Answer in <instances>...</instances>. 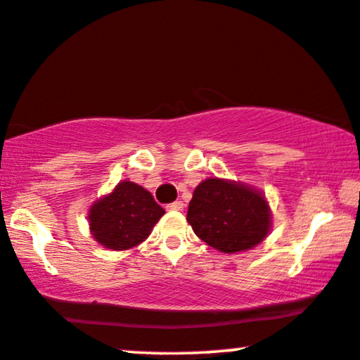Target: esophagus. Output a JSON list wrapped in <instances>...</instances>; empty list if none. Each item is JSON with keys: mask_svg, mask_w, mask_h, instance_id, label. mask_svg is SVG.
<instances>
[{"mask_svg": "<svg viewBox=\"0 0 360 360\" xmlns=\"http://www.w3.org/2000/svg\"><path fill=\"white\" fill-rule=\"evenodd\" d=\"M166 209H167V210H183V209H184V204L181 202V200H174V202L167 204Z\"/></svg>", "mask_w": 360, "mask_h": 360, "instance_id": "esophagus-1", "label": "esophagus"}]
</instances>
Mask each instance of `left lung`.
Masks as SVG:
<instances>
[{
  "label": "left lung",
  "instance_id": "1",
  "mask_svg": "<svg viewBox=\"0 0 360 360\" xmlns=\"http://www.w3.org/2000/svg\"><path fill=\"white\" fill-rule=\"evenodd\" d=\"M188 222L207 245L236 253L255 247L268 236L270 209L257 191L214 177L195 188Z\"/></svg>",
  "mask_w": 360,
  "mask_h": 360
}]
</instances>
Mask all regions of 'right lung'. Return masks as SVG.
<instances>
[{"label": "right lung", "mask_w": 360, "mask_h": 360, "mask_svg": "<svg viewBox=\"0 0 360 360\" xmlns=\"http://www.w3.org/2000/svg\"><path fill=\"white\" fill-rule=\"evenodd\" d=\"M165 214L151 193L130 181L120 183L112 194L92 205L89 222L92 236L112 250H128L150 236Z\"/></svg>", "instance_id": "obj_1"}]
</instances>
